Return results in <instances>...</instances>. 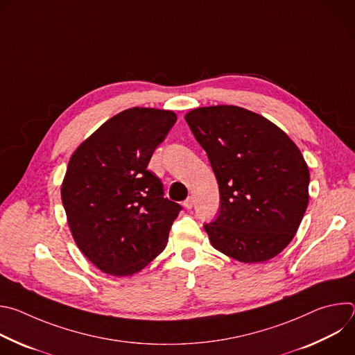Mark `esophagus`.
<instances>
[{
    "label": "esophagus",
    "instance_id": "obj_1",
    "mask_svg": "<svg viewBox=\"0 0 355 355\" xmlns=\"http://www.w3.org/2000/svg\"><path fill=\"white\" fill-rule=\"evenodd\" d=\"M184 207L187 209H191L193 207V198L192 196H188L185 200H184Z\"/></svg>",
    "mask_w": 355,
    "mask_h": 355
}]
</instances>
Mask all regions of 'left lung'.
I'll use <instances>...</instances> for the list:
<instances>
[{"label": "left lung", "mask_w": 355, "mask_h": 355, "mask_svg": "<svg viewBox=\"0 0 355 355\" xmlns=\"http://www.w3.org/2000/svg\"><path fill=\"white\" fill-rule=\"evenodd\" d=\"M185 121L219 185V214L204 225L212 245L241 263L279 254L309 200V170L296 144L264 116L233 105L198 108Z\"/></svg>", "instance_id": "left-lung-1"}]
</instances>
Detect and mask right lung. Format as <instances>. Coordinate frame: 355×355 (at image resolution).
Masks as SVG:
<instances>
[{
  "label": "right lung",
  "instance_id": "right-lung-1",
  "mask_svg": "<svg viewBox=\"0 0 355 355\" xmlns=\"http://www.w3.org/2000/svg\"><path fill=\"white\" fill-rule=\"evenodd\" d=\"M177 122L171 111L130 108L107 121L71 156L62 200L76 244L101 271L143 270L167 245L182 207L147 170Z\"/></svg>",
  "mask_w": 355,
  "mask_h": 355
}]
</instances>
